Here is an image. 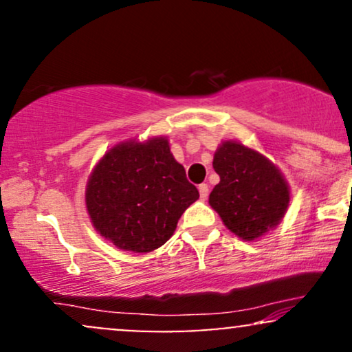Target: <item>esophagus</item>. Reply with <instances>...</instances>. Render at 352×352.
<instances>
[{"label":"esophagus","mask_w":352,"mask_h":352,"mask_svg":"<svg viewBox=\"0 0 352 352\" xmlns=\"http://www.w3.org/2000/svg\"><path fill=\"white\" fill-rule=\"evenodd\" d=\"M199 192H200V199L201 200L208 199V185L207 184H200L199 185Z\"/></svg>","instance_id":"esophagus-1"}]
</instances>
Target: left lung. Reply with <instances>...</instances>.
I'll list each match as a JSON object with an SVG mask.
<instances>
[{"instance_id":"obj_1","label":"left lung","mask_w":352,"mask_h":352,"mask_svg":"<svg viewBox=\"0 0 352 352\" xmlns=\"http://www.w3.org/2000/svg\"><path fill=\"white\" fill-rule=\"evenodd\" d=\"M220 184L210 205L230 232L250 241L276 227L289 204V188L261 153L238 142H223L213 157Z\"/></svg>"}]
</instances>
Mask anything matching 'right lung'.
Here are the masks:
<instances>
[{"label":"right lung","mask_w":352,"mask_h":352,"mask_svg":"<svg viewBox=\"0 0 352 352\" xmlns=\"http://www.w3.org/2000/svg\"><path fill=\"white\" fill-rule=\"evenodd\" d=\"M199 197L168 140L157 137L111 148L91 173L86 207L94 228L117 248L148 253L173 235Z\"/></svg>","instance_id":"obj_1"}]
</instances>
